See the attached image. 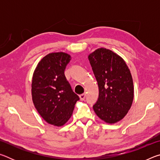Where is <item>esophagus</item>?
<instances>
[{"label": "esophagus", "instance_id": "34e87169", "mask_svg": "<svg viewBox=\"0 0 160 160\" xmlns=\"http://www.w3.org/2000/svg\"><path fill=\"white\" fill-rule=\"evenodd\" d=\"M80 100H82V101H83V100L85 99V94H80Z\"/></svg>", "mask_w": 160, "mask_h": 160}]
</instances>
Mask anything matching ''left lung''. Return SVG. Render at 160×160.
Instances as JSON below:
<instances>
[{"mask_svg":"<svg viewBox=\"0 0 160 160\" xmlns=\"http://www.w3.org/2000/svg\"><path fill=\"white\" fill-rule=\"evenodd\" d=\"M88 58L99 87L93 109L102 120L114 123L132 105L134 88L131 72L123 58L107 48H98Z\"/></svg>","mask_w":160,"mask_h":160,"instance_id":"1","label":"left lung"}]
</instances>
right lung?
<instances>
[{"mask_svg":"<svg viewBox=\"0 0 160 160\" xmlns=\"http://www.w3.org/2000/svg\"><path fill=\"white\" fill-rule=\"evenodd\" d=\"M70 59L66 53L48 54L37 65L32 78L34 107L47 123L54 126H63L68 121L80 99L64 74Z\"/></svg>","mask_w":160,"mask_h":160,"instance_id":"add662e5","label":"right lung"}]
</instances>
